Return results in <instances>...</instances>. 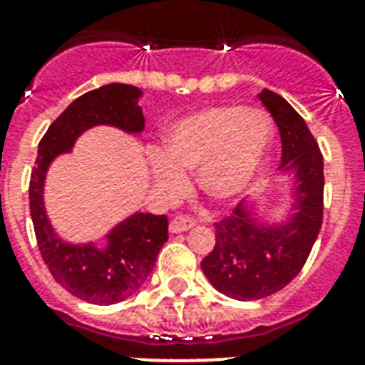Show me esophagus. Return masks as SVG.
Returning a JSON list of instances; mask_svg holds the SVG:
<instances>
[{"label": "esophagus", "instance_id": "1", "mask_svg": "<svg viewBox=\"0 0 365 365\" xmlns=\"http://www.w3.org/2000/svg\"><path fill=\"white\" fill-rule=\"evenodd\" d=\"M195 225V220H191V217L187 216H176L172 217L170 222V233H183V231H187V229H191Z\"/></svg>", "mask_w": 365, "mask_h": 365}]
</instances>
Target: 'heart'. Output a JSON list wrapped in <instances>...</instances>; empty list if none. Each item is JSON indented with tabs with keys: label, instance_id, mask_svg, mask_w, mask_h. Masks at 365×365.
<instances>
[{
	"label": "heart",
	"instance_id": "obj_1",
	"mask_svg": "<svg viewBox=\"0 0 365 365\" xmlns=\"http://www.w3.org/2000/svg\"><path fill=\"white\" fill-rule=\"evenodd\" d=\"M271 117L242 106L208 108L185 117L165 136L163 153H149L155 185L168 199L187 189L183 170L199 168V187L216 200L233 199L252 185L272 143Z\"/></svg>",
	"mask_w": 365,
	"mask_h": 365
}]
</instances>
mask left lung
I'll return each mask as SVG.
<instances>
[{
  "instance_id": "8db88e82",
  "label": "left lung",
  "mask_w": 365,
  "mask_h": 365,
  "mask_svg": "<svg viewBox=\"0 0 365 365\" xmlns=\"http://www.w3.org/2000/svg\"><path fill=\"white\" fill-rule=\"evenodd\" d=\"M261 104L272 115L282 142L278 170L294 176L286 220L263 222L252 200L216 223V244L200 267L217 292L239 301L263 299L288 286L305 265L322 227L324 160L317 140L292 106L263 88Z\"/></svg>"
}]
</instances>
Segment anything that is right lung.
Segmentation results:
<instances>
[{"instance_id":"obj_1","label":"right lung","mask_w":365,"mask_h":365,"mask_svg":"<svg viewBox=\"0 0 365 365\" xmlns=\"http://www.w3.org/2000/svg\"><path fill=\"white\" fill-rule=\"evenodd\" d=\"M140 96L138 87L111 83L73 100L41 138L31 170L30 214L43 261L62 288L94 305H113L142 288L168 240V220L136 212L106 235V244L66 242L45 212V176L51 163L70 153L77 138L93 126L108 125L140 134L145 125L138 106Z\"/></svg>"}]
</instances>
